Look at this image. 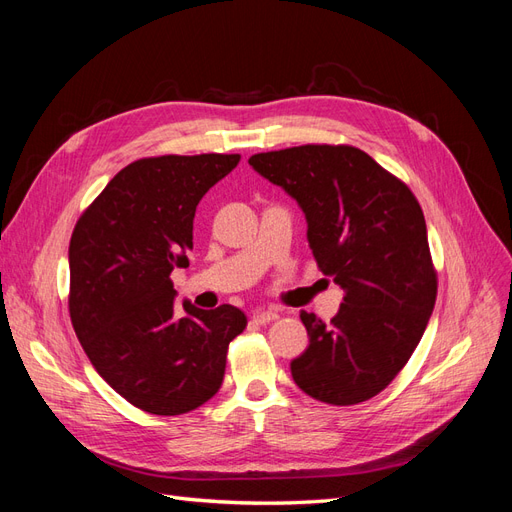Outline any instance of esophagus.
<instances>
[{
  "label": "esophagus",
  "mask_w": 512,
  "mask_h": 512,
  "mask_svg": "<svg viewBox=\"0 0 512 512\" xmlns=\"http://www.w3.org/2000/svg\"><path fill=\"white\" fill-rule=\"evenodd\" d=\"M280 318V314L275 312V309H256V312L252 314V320L256 324H267V322H273Z\"/></svg>",
  "instance_id": "34e87169"
}]
</instances>
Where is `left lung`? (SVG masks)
Listing matches in <instances>:
<instances>
[{"instance_id": "obj_1", "label": "left lung", "mask_w": 512, "mask_h": 512, "mask_svg": "<svg viewBox=\"0 0 512 512\" xmlns=\"http://www.w3.org/2000/svg\"><path fill=\"white\" fill-rule=\"evenodd\" d=\"M250 166L297 200L318 269L346 292L331 324L301 312L309 346L290 363L292 380L324 404H361L408 363L436 305L421 205L348 145L256 153Z\"/></svg>"}]
</instances>
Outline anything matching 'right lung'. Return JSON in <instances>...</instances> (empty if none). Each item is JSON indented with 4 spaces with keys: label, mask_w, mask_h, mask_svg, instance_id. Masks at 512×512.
I'll list each match as a JSON object with an SVG mask.
<instances>
[{
    "label": "right lung",
    "mask_w": 512,
    "mask_h": 512,
    "mask_svg": "<svg viewBox=\"0 0 512 512\" xmlns=\"http://www.w3.org/2000/svg\"><path fill=\"white\" fill-rule=\"evenodd\" d=\"M241 156H162L128 164L76 222L70 318L91 365L132 406L185 414L220 391L228 344L245 329L235 305L200 309L170 273L190 265L196 207Z\"/></svg>",
    "instance_id": "1"
}]
</instances>
